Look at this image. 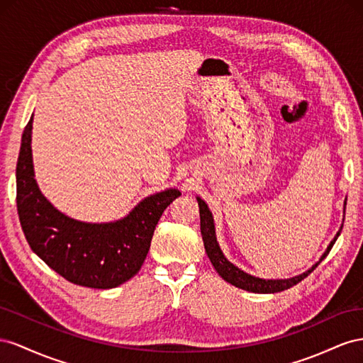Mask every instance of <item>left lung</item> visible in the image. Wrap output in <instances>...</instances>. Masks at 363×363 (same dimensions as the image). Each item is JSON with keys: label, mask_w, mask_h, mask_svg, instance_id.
I'll list each match as a JSON object with an SVG mask.
<instances>
[{"label": "left lung", "mask_w": 363, "mask_h": 363, "mask_svg": "<svg viewBox=\"0 0 363 363\" xmlns=\"http://www.w3.org/2000/svg\"><path fill=\"white\" fill-rule=\"evenodd\" d=\"M198 203H199V216H201V233H202V240H203V246H205V252L208 255L211 264L214 266V269L217 271L226 283H230L235 287L243 289V291L247 292H254V294H277L286 291V289L292 287L295 284H298L301 279H304L308 274H312L316 266L324 260V258L328 255L330 250L333 247L335 242L337 240V237L342 231L344 223L340 225L339 231L336 233V235L333 237V240L330 242V245L327 246L325 252L320 255L319 262H316L308 271L291 277V278H279V279H264V278H258L254 277L251 274H247L245 271H242L240 267H237L235 264H233L228 258L223 255L219 243H217V237H216V228H214V219H213V213L210 211L208 205L205 203V201H202L199 196L198 198ZM347 205V202L344 203Z\"/></svg>", "instance_id": "1"}]
</instances>
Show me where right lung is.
Instances as JSON below:
<instances>
[{"instance_id": "add662e5", "label": "right lung", "mask_w": 363, "mask_h": 363, "mask_svg": "<svg viewBox=\"0 0 363 363\" xmlns=\"http://www.w3.org/2000/svg\"><path fill=\"white\" fill-rule=\"evenodd\" d=\"M33 116L21 140L16 164V206L32 251L69 283L112 289L141 269L164 210L181 196L167 189L144 198L113 222L76 220L55 208L40 193L32 157Z\"/></svg>"}]
</instances>
